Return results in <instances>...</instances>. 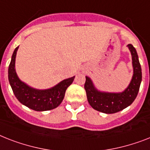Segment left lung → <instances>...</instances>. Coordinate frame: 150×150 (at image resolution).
Listing matches in <instances>:
<instances>
[{"label": "left lung", "mask_w": 150, "mask_h": 150, "mask_svg": "<svg viewBox=\"0 0 150 150\" xmlns=\"http://www.w3.org/2000/svg\"><path fill=\"white\" fill-rule=\"evenodd\" d=\"M132 55L133 75L129 86L121 92H109L100 91L95 86L88 76H86L85 89L88 102L96 110L106 114H112L129 106L138 95L141 81L142 69L136 50L129 44L127 45Z\"/></svg>", "instance_id": "obj_1"}]
</instances>
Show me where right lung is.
I'll return each mask as SVG.
<instances>
[{"label":"right lung","instance_id":"add662e5","mask_svg":"<svg viewBox=\"0 0 150 150\" xmlns=\"http://www.w3.org/2000/svg\"><path fill=\"white\" fill-rule=\"evenodd\" d=\"M18 47L14 49L8 68V80L14 96L21 104L38 112L55 109L62 103L67 88L73 82L75 76L64 79L47 89H37L19 79L15 69V59Z\"/></svg>","mask_w":150,"mask_h":150}]
</instances>
